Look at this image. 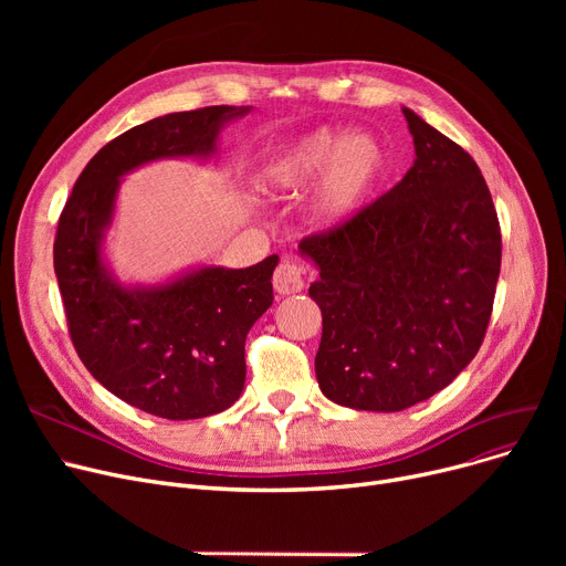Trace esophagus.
I'll return each instance as SVG.
<instances>
[{
  "label": "esophagus",
  "mask_w": 566,
  "mask_h": 566,
  "mask_svg": "<svg viewBox=\"0 0 566 566\" xmlns=\"http://www.w3.org/2000/svg\"><path fill=\"white\" fill-rule=\"evenodd\" d=\"M273 286L277 293H298L303 291L305 286V271L301 263L295 261H282L277 268H275V275H273Z\"/></svg>",
  "instance_id": "esophagus-1"
}]
</instances>
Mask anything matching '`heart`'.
<instances>
[{"label": "heart", "instance_id": "obj_1", "mask_svg": "<svg viewBox=\"0 0 566 566\" xmlns=\"http://www.w3.org/2000/svg\"><path fill=\"white\" fill-rule=\"evenodd\" d=\"M388 167L382 144L371 135L344 137L321 128L291 142L265 169V181L277 192L305 188L321 171L314 195V218L337 224L350 218L374 192Z\"/></svg>", "mask_w": 566, "mask_h": 566}]
</instances>
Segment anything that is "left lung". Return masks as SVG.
<instances>
[{
    "label": "left lung",
    "mask_w": 566,
    "mask_h": 566,
    "mask_svg": "<svg viewBox=\"0 0 566 566\" xmlns=\"http://www.w3.org/2000/svg\"><path fill=\"white\" fill-rule=\"evenodd\" d=\"M415 163L348 220L301 241L318 265L316 378L331 401L397 412L440 392L478 355L502 235L468 151L403 107Z\"/></svg>",
    "instance_id": "obj_1"
}]
</instances>
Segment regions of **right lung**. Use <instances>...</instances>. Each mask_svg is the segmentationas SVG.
I'll return each mask as SVG.
<instances>
[{
  "label": "right lung",
  "instance_id": "right-lung-1",
  "mask_svg": "<svg viewBox=\"0 0 566 566\" xmlns=\"http://www.w3.org/2000/svg\"><path fill=\"white\" fill-rule=\"evenodd\" d=\"M248 107L213 105L151 118L86 163L54 238V273L71 342L84 367L118 399L165 420L229 408L245 385V337L273 305L277 254L227 271L201 268L158 289H124L103 265L118 176L174 156H208L224 122Z\"/></svg>",
  "mask_w": 566,
  "mask_h": 566
}]
</instances>
